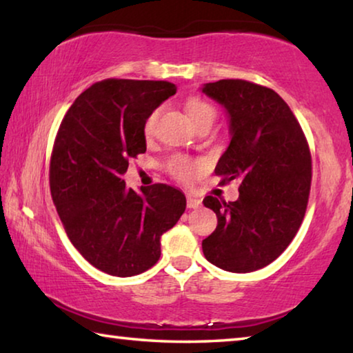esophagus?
Wrapping results in <instances>:
<instances>
[{
	"instance_id": "esophagus-1",
	"label": "esophagus",
	"mask_w": 353,
	"mask_h": 353,
	"mask_svg": "<svg viewBox=\"0 0 353 353\" xmlns=\"http://www.w3.org/2000/svg\"><path fill=\"white\" fill-rule=\"evenodd\" d=\"M201 204H202V201L198 198V196H193V194L187 196V207L188 208H199Z\"/></svg>"
}]
</instances>
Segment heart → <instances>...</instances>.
Instances as JSON below:
<instances>
[{
	"label": "heart",
	"mask_w": 353,
	"mask_h": 353,
	"mask_svg": "<svg viewBox=\"0 0 353 353\" xmlns=\"http://www.w3.org/2000/svg\"><path fill=\"white\" fill-rule=\"evenodd\" d=\"M187 112H188V117L193 123L199 121V119H204V118H214V109L213 107L205 103V101L198 99V98H193L190 99L187 103ZM159 118V112H154L151 117L148 118V121L145 124V132L149 135L154 130L155 126V121H157ZM171 171L172 174L176 177L182 179V181H190L191 177L194 176V171H196V166L194 163L188 162V160H183V159H177L174 160V163L171 165Z\"/></svg>",
	"instance_id": "obj_1"
}]
</instances>
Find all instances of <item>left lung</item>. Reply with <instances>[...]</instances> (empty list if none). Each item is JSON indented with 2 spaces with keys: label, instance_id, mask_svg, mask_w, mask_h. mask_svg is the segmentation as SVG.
Returning <instances> with one entry per match:
<instances>
[{
  "label": "left lung",
  "instance_id": "1",
  "mask_svg": "<svg viewBox=\"0 0 353 353\" xmlns=\"http://www.w3.org/2000/svg\"><path fill=\"white\" fill-rule=\"evenodd\" d=\"M201 92L223 107L230 143L214 172L240 182L235 202L205 196L218 225L202 241L212 265L252 272L290 246L305 216L312 155L288 104L271 90L241 79L204 83Z\"/></svg>",
  "mask_w": 353,
  "mask_h": 353
}]
</instances>
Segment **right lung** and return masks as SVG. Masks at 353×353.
Listing matches in <instances>:
<instances>
[{"instance_id": "right-lung-1", "label": "right lung", "mask_w": 353, "mask_h": 353, "mask_svg": "<svg viewBox=\"0 0 353 353\" xmlns=\"http://www.w3.org/2000/svg\"><path fill=\"white\" fill-rule=\"evenodd\" d=\"M166 81L107 79L87 88L63 117L52 148L50 187L73 246L115 277L148 271L160 259V236L187 207L166 183L126 187L129 159L146 151L145 124L176 93Z\"/></svg>"}]
</instances>
